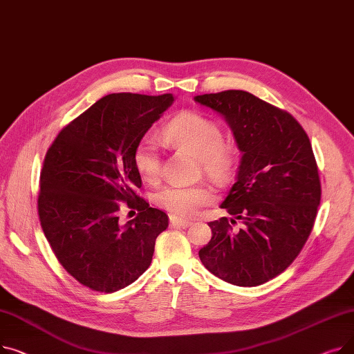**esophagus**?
<instances>
[{"label": "esophagus", "mask_w": 354, "mask_h": 354, "mask_svg": "<svg viewBox=\"0 0 354 354\" xmlns=\"http://www.w3.org/2000/svg\"><path fill=\"white\" fill-rule=\"evenodd\" d=\"M171 224L172 227H179V228H187L189 227L192 222L191 221H187V219H179V218H175V216H171Z\"/></svg>", "instance_id": "esophagus-1"}]
</instances>
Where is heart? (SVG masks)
Here are the masks:
<instances>
[{"instance_id": "obj_1", "label": "heart", "mask_w": 354, "mask_h": 354, "mask_svg": "<svg viewBox=\"0 0 354 354\" xmlns=\"http://www.w3.org/2000/svg\"><path fill=\"white\" fill-rule=\"evenodd\" d=\"M163 139L176 147L201 158L209 176L225 179L232 169V152L224 143L219 123L194 110H185L167 122L162 130ZM133 165L145 182L155 183L160 178L159 147L151 138L138 142ZM215 199V191L205 183H171L155 195V203L178 218H191Z\"/></svg>"}]
</instances>
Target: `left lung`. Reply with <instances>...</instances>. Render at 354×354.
Segmentation results:
<instances>
[{"instance_id": "8db88e82", "label": "left lung", "mask_w": 354, "mask_h": 354, "mask_svg": "<svg viewBox=\"0 0 354 354\" xmlns=\"http://www.w3.org/2000/svg\"><path fill=\"white\" fill-rule=\"evenodd\" d=\"M195 100L225 118L243 152L221 203L232 218L209 222L212 238L199 258L230 284H264L291 266L314 227L322 183L310 139L288 111L248 91L225 90ZM236 218L243 229L233 228Z\"/></svg>"}]
</instances>
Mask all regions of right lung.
<instances>
[{
  "instance_id": "add662e5",
  "label": "right lung",
  "mask_w": 354,
  "mask_h": 354,
  "mask_svg": "<svg viewBox=\"0 0 354 354\" xmlns=\"http://www.w3.org/2000/svg\"><path fill=\"white\" fill-rule=\"evenodd\" d=\"M172 102L171 93H111L64 126L46 153L37 199L43 232L63 268L93 291L136 281L169 225L136 194L142 178L133 151ZM119 201L140 211L124 227Z\"/></svg>"
}]
</instances>
